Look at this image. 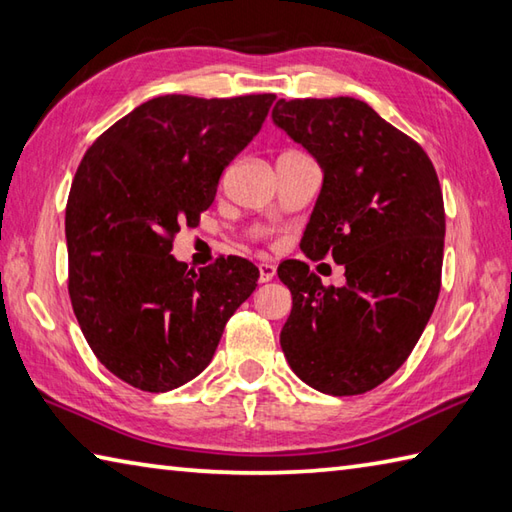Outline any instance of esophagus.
<instances>
[{
	"label": "esophagus",
	"mask_w": 512,
	"mask_h": 512,
	"mask_svg": "<svg viewBox=\"0 0 512 512\" xmlns=\"http://www.w3.org/2000/svg\"><path fill=\"white\" fill-rule=\"evenodd\" d=\"M274 276H276L274 265H271V263H260L258 265V280H260V283H269V280Z\"/></svg>",
	"instance_id": "34e87169"
}]
</instances>
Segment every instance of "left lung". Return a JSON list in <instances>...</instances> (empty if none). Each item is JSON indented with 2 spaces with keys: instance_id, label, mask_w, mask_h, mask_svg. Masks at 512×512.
Returning a JSON list of instances; mask_svg holds the SVG:
<instances>
[{
  "instance_id": "8db88e82",
  "label": "left lung",
  "mask_w": 512,
  "mask_h": 512,
  "mask_svg": "<svg viewBox=\"0 0 512 512\" xmlns=\"http://www.w3.org/2000/svg\"><path fill=\"white\" fill-rule=\"evenodd\" d=\"M271 117L325 172L302 252L331 254L347 278L327 287L300 260L278 267L291 291L280 347L316 391L367 393L411 356L440 296L437 172L420 143L353 97L280 99Z\"/></svg>"
}]
</instances>
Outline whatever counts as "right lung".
Here are the masks:
<instances>
[{
    "instance_id": "obj_1",
    "label": "right lung",
    "mask_w": 512,
    "mask_h": 512,
    "mask_svg": "<svg viewBox=\"0 0 512 512\" xmlns=\"http://www.w3.org/2000/svg\"><path fill=\"white\" fill-rule=\"evenodd\" d=\"M274 99L154 97L83 154L66 205L68 294L92 353L134 389L165 393L196 378L256 289L245 258L194 271L170 252Z\"/></svg>"
}]
</instances>
